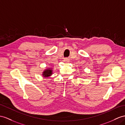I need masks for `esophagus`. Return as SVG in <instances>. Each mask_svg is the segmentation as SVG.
<instances>
[{
  "label": "esophagus",
  "instance_id": "1",
  "mask_svg": "<svg viewBox=\"0 0 125 125\" xmlns=\"http://www.w3.org/2000/svg\"><path fill=\"white\" fill-rule=\"evenodd\" d=\"M63 61L65 62V63H69L70 62V60L68 58H65V59H64Z\"/></svg>",
  "mask_w": 125,
  "mask_h": 125
}]
</instances>
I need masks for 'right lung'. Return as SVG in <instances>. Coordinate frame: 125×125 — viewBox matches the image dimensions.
I'll use <instances>...</instances> for the list:
<instances>
[{
  "mask_svg": "<svg viewBox=\"0 0 125 125\" xmlns=\"http://www.w3.org/2000/svg\"><path fill=\"white\" fill-rule=\"evenodd\" d=\"M53 74V69L52 68H49L44 70L42 73V76L44 78H49Z\"/></svg>",
  "mask_w": 125,
  "mask_h": 125,
  "instance_id": "1",
  "label": "right lung"
}]
</instances>
